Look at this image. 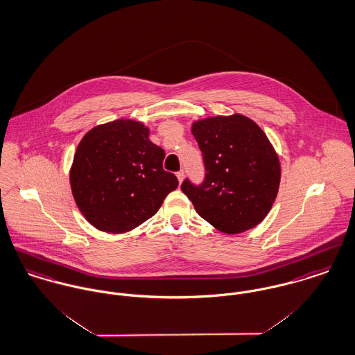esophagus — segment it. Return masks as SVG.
Here are the masks:
<instances>
[{
	"label": "esophagus",
	"mask_w": 355,
	"mask_h": 355,
	"mask_svg": "<svg viewBox=\"0 0 355 355\" xmlns=\"http://www.w3.org/2000/svg\"><path fill=\"white\" fill-rule=\"evenodd\" d=\"M176 176H178V179H179V183H182L183 179H184V172H183V171H179V172L176 173Z\"/></svg>",
	"instance_id": "obj_1"
}]
</instances>
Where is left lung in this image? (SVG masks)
Returning <instances> with one entry per match:
<instances>
[{"instance_id": "obj_1", "label": "left lung", "mask_w": 355, "mask_h": 355, "mask_svg": "<svg viewBox=\"0 0 355 355\" xmlns=\"http://www.w3.org/2000/svg\"><path fill=\"white\" fill-rule=\"evenodd\" d=\"M205 162V180L189 179L182 191L196 213L226 234L259 225L268 214L281 182V164L264 131L241 115L211 116L191 128Z\"/></svg>"}]
</instances>
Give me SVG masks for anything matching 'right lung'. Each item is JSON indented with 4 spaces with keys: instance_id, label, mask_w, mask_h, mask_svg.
Masks as SVG:
<instances>
[{
    "instance_id": "add662e5",
    "label": "right lung",
    "mask_w": 355,
    "mask_h": 355,
    "mask_svg": "<svg viewBox=\"0 0 355 355\" xmlns=\"http://www.w3.org/2000/svg\"><path fill=\"white\" fill-rule=\"evenodd\" d=\"M165 152L137 121L118 119L89 130L70 168L77 207L91 225L125 233L153 217L178 178L162 169Z\"/></svg>"
}]
</instances>
